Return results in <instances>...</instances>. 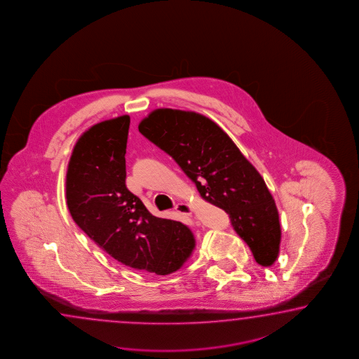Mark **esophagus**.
<instances>
[{
	"mask_svg": "<svg viewBox=\"0 0 359 359\" xmlns=\"http://www.w3.org/2000/svg\"><path fill=\"white\" fill-rule=\"evenodd\" d=\"M175 210L178 212V214H181V215H191L192 214V206L189 204H186V203H180V204L176 205V208H175Z\"/></svg>",
	"mask_w": 359,
	"mask_h": 359,
	"instance_id": "1",
	"label": "esophagus"
}]
</instances>
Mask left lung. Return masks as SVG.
I'll return each instance as SVG.
<instances>
[{
    "instance_id": "left-lung-1",
    "label": "left lung",
    "mask_w": 359,
    "mask_h": 359,
    "mask_svg": "<svg viewBox=\"0 0 359 359\" xmlns=\"http://www.w3.org/2000/svg\"><path fill=\"white\" fill-rule=\"evenodd\" d=\"M139 131L170 155L208 203L229 215L233 229L262 266L279 255L281 229L274 198L232 139L203 114L155 109Z\"/></svg>"
}]
</instances>
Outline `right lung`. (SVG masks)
Masks as SVG:
<instances>
[{
    "instance_id": "obj_1",
    "label": "right lung",
    "mask_w": 359,
    "mask_h": 359,
    "mask_svg": "<svg viewBox=\"0 0 359 359\" xmlns=\"http://www.w3.org/2000/svg\"><path fill=\"white\" fill-rule=\"evenodd\" d=\"M130 117L103 121L76 141L66 173L74 222L113 259L156 275L177 271L195 248L186 225L156 218L126 187Z\"/></svg>"
}]
</instances>
